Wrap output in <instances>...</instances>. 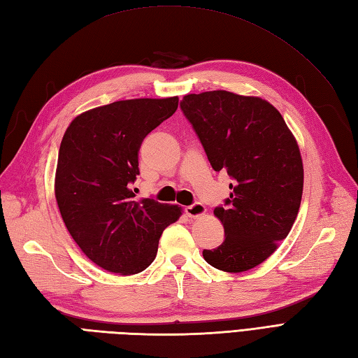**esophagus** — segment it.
I'll list each match as a JSON object with an SVG mask.
<instances>
[{
	"mask_svg": "<svg viewBox=\"0 0 358 358\" xmlns=\"http://www.w3.org/2000/svg\"><path fill=\"white\" fill-rule=\"evenodd\" d=\"M185 212H186L187 217L196 218V217H201V215L206 214V208H204L203 203L196 201V203L191 204V206H186V208H185Z\"/></svg>",
	"mask_w": 358,
	"mask_h": 358,
	"instance_id": "esophagus-1",
	"label": "esophagus"
}]
</instances>
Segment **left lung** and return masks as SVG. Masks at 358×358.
Masks as SVG:
<instances>
[{
  "label": "left lung",
  "mask_w": 358,
  "mask_h": 358,
  "mask_svg": "<svg viewBox=\"0 0 358 358\" xmlns=\"http://www.w3.org/2000/svg\"><path fill=\"white\" fill-rule=\"evenodd\" d=\"M180 108L214 171L234 180L229 199L214 210L226 238L204 249V260L224 272L252 269L287 237L299 214V144L281 113L258 96L212 90L186 95Z\"/></svg>",
  "instance_id": "obj_1"
}]
</instances>
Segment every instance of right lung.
Here are the masks:
<instances>
[{
    "instance_id": "1",
    "label": "right lung",
    "mask_w": 358,
    "mask_h": 358,
    "mask_svg": "<svg viewBox=\"0 0 358 358\" xmlns=\"http://www.w3.org/2000/svg\"><path fill=\"white\" fill-rule=\"evenodd\" d=\"M178 108V96L124 100L87 110L67 127L58 152L55 196L67 231L100 268L132 275L155 260L158 241L181 208L136 201L138 150Z\"/></svg>"
}]
</instances>
